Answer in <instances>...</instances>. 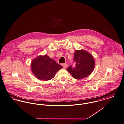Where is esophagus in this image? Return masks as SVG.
<instances>
[{"mask_svg":"<svg viewBox=\"0 0 124 124\" xmlns=\"http://www.w3.org/2000/svg\"><path fill=\"white\" fill-rule=\"evenodd\" d=\"M62 67H63V68L66 69V68H67V64H66V63H63V64H62Z\"/></svg>","mask_w":124,"mask_h":124,"instance_id":"esophagus-1","label":"esophagus"}]
</instances>
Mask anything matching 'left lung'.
<instances>
[{
    "label": "left lung",
    "mask_w": 124,
    "mask_h": 124,
    "mask_svg": "<svg viewBox=\"0 0 124 124\" xmlns=\"http://www.w3.org/2000/svg\"><path fill=\"white\" fill-rule=\"evenodd\" d=\"M73 62H75V66L73 67L71 65L67 70L75 79L87 77L94 68L95 61L92 55L83 50L75 51Z\"/></svg>",
    "instance_id": "obj_1"
}]
</instances>
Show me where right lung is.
Here are the masks:
<instances>
[{"instance_id":"add662e5","label":"right lung","mask_w":124,"mask_h":124,"mask_svg":"<svg viewBox=\"0 0 124 124\" xmlns=\"http://www.w3.org/2000/svg\"><path fill=\"white\" fill-rule=\"evenodd\" d=\"M31 65L32 71L35 77L44 80H48L54 78L55 73L62 68L46 54L34 59Z\"/></svg>"}]
</instances>
